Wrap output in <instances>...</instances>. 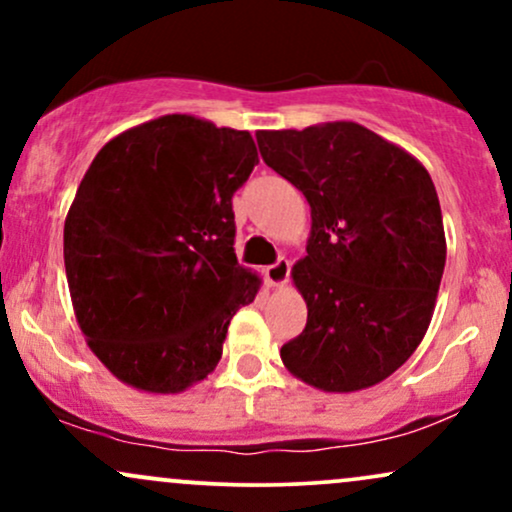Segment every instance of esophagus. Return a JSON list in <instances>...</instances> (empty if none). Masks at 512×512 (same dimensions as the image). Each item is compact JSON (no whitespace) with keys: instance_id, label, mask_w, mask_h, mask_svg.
I'll return each mask as SVG.
<instances>
[{"instance_id":"34e87169","label":"esophagus","mask_w":512,"mask_h":512,"mask_svg":"<svg viewBox=\"0 0 512 512\" xmlns=\"http://www.w3.org/2000/svg\"><path fill=\"white\" fill-rule=\"evenodd\" d=\"M289 274H291V264L286 257H279V260L264 269V279H267L269 286H284L286 281H289Z\"/></svg>"}]
</instances>
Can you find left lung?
<instances>
[{
  "label": "left lung",
  "mask_w": 512,
  "mask_h": 512,
  "mask_svg": "<svg viewBox=\"0 0 512 512\" xmlns=\"http://www.w3.org/2000/svg\"><path fill=\"white\" fill-rule=\"evenodd\" d=\"M257 146L313 219L308 255L293 264L308 322L281 361L325 392L378 385L414 354L436 308L445 231L431 175L356 122L262 129Z\"/></svg>",
  "instance_id": "1"
}]
</instances>
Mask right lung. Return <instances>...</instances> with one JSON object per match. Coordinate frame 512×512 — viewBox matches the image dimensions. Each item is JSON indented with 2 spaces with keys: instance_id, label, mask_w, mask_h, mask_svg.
<instances>
[{
  "instance_id": "obj_1",
  "label": "right lung",
  "mask_w": 512,
  "mask_h": 512,
  "mask_svg": "<svg viewBox=\"0 0 512 512\" xmlns=\"http://www.w3.org/2000/svg\"><path fill=\"white\" fill-rule=\"evenodd\" d=\"M250 132L163 115L110 139L64 221V269L81 332L122 383L187 390L219 363L231 317L260 276L240 267L233 195Z\"/></svg>"
}]
</instances>
